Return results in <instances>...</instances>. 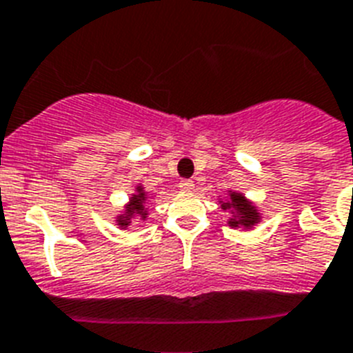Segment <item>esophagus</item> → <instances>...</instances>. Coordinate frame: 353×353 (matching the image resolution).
<instances>
[{
	"mask_svg": "<svg viewBox=\"0 0 353 353\" xmlns=\"http://www.w3.org/2000/svg\"><path fill=\"white\" fill-rule=\"evenodd\" d=\"M179 188H181V190H185V192L194 190V181H192V179H183V181L179 183Z\"/></svg>",
	"mask_w": 353,
	"mask_h": 353,
	"instance_id": "1",
	"label": "esophagus"
}]
</instances>
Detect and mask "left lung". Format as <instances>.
Segmentation results:
<instances>
[{"label":"left lung","mask_w":353,"mask_h":353,"mask_svg":"<svg viewBox=\"0 0 353 353\" xmlns=\"http://www.w3.org/2000/svg\"><path fill=\"white\" fill-rule=\"evenodd\" d=\"M221 206L222 210H232V219L228 221V224L232 228H245V230H251L260 221L256 206L248 203L244 195L236 194V192H230V199L226 203H222Z\"/></svg>","instance_id":"1"}]
</instances>
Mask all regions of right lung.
I'll list each match as a JSON object with an SVG mask.
<instances>
[{
  "label": "right lung",
  "instance_id": "right-lung-1",
  "mask_svg": "<svg viewBox=\"0 0 353 353\" xmlns=\"http://www.w3.org/2000/svg\"><path fill=\"white\" fill-rule=\"evenodd\" d=\"M145 201H147V194H145L141 186H138V192L131 197L129 204L125 206V212L118 215V226L127 228L134 217H140L141 221H145L147 215H149L147 208H145Z\"/></svg>",
  "mask_w": 353,
  "mask_h": 353
}]
</instances>
